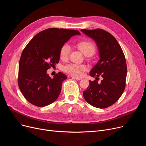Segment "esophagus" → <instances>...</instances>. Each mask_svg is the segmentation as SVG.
Returning a JSON list of instances; mask_svg holds the SVG:
<instances>
[{"label":"esophagus","instance_id":"34e87169","mask_svg":"<svg viewBox=\"0 0 146 146\" xmlns=\"http://www.w3.org/2000/svg\"><path fill=\"white\" fill-rule=\"evenodd\" d=\"M71 77H72V78H74V79H75V80H82V78H80V77H74V76H71Z\"/></svg>","mask_w":146,"mask_h":146}]
</instances>
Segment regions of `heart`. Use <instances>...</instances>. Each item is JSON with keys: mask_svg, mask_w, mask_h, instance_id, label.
<instances>
[{"mask_svg": "<svg viewBox=\"0 0 146 146\" xmlns=\"http://www.w3.org/2000/svg\"><path fill=\"white\" fill-rule=\"evenodd\" d=\"M77 46L79 49L86 56H91L95 52V46L94 43L89 40H83L80 41ZM71 46L65 43L62 45L59 51L60 58L64 61L67 60L69 58V54L71 53ZM87 67L84 65H80L75 64H69L64 67V70L68 73L75 76L81 75L82 71H85Z\"/></svg>", "mask_w": 146, "mask_h": 146, "instance_id": "b5f03b06", "label": "heart"}]
</instances>
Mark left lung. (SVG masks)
I'll use <instances>...</instances> for the list:
<instances>
[{"instance_id":"obj_1","label":"left lung","mask_w":146,"mask_h":146,"mask_svg":"<svg viewBox=\"0 0 146 146\" xmlns=\"http://www.w3.org/2000/svg\"><path fill=\"white\" fill-rule=\"evenodd\" d=\"M81 31L95 41L99 52L100 59L90 75L97 78L100 75L103 78L100 84L98 80L89 81L83 96L90 105L100 109L108 108L120 98L125 87V58L119 44L109 33L100 29Z\"/></svg>"}]
</instances>
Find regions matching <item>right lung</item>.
<instances>
[{"mask_svg":"<svg viewBox=\"0 0 146 146\" xmlns=\"http://www.w3.org/2000/svg\"><path fill=\"white\" fill-rule=\"evenodd\" d=\"M77 30L52 28L38 33L27 44L19 63L18 86L30 103L43 107L59 97L62 84L67 77L60 72L51 78L47 70L58 64L60 47Z\"/></svg>","mask_w":146,"mask_h":146,"instance_id":"right-lung-1","label":"right lung"}]
</instances>
